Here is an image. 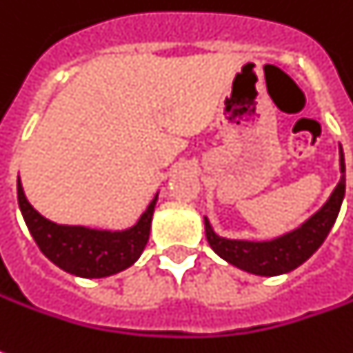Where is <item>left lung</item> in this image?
Listing matches in <instances>:
<instances>
[{
    "instance_id": "obj_1",
    "label": "left lung",
    "mask_w": 353,
    "mask_h": 353,
    "mask_svg": "<svg viewBox=\"0 0 353 353\" xmlns=\"http://www.w3.org/2000/svg\"><path fill=\"white\" fill-rule=\"evenodd\" d=\"M340 153V181L336 188L328 196L321 210H316L309 219L299 227L283 233L270 241H247V239H227L215 233L210 219L204 217L205 239L217 256L254 276H281L301 266L309 260L319 247L325 243L330 229L336 221L340 205L346 192V163L344 151L338 145Z\"/></svg>"
}]
</instances>
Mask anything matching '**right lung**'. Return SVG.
Here are the masks:
<instances>
[{
  "mask_svg": "<svg viewBox=\"0 0 353 353\" xmlns=\"http://www.w3.org/2000/svg\"><path fill=\"white\" fill-rule=\"evenodd\" d=\"M159 192L145 212L128 229H99L56 223L37 212L27 200L21 176L17 179V200L23 219L42 254L58 268L79 278H106L130 268L141 256L149 241L151 219Z\"/></svg>",
  "mask_w": 353,
  "mask_h": 353,
  "instance_id": "obj_1",
  "label": "right lung"
}]
</instances>
